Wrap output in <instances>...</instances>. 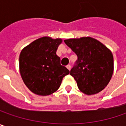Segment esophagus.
I'll return each instance as SVG.
<instances>
[{"instance_id": "esophagus-1", "label": "esophagus", "mask_w": 126, "mask_h": 126, "mask_svg": "<svg viewBox=\"0 0 126 126\" xmlns=\"http://www.w3.org/2000/svg\"><path fill=\"white\" fill-rule=\"evenodd\" d=\"M66 67H67V68H68V69L69 70H70V68H71V66H70V65H68Z\"/></svg>"}]
</instances>
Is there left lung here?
<instances>
[{"instance_id":"obj_1","label":"left lung","mask_w":126,"mask_h":126,"mask_svg":"<svg viewBox=\"0 0 126 126\" xmlns=\"http://www.w3.org/2000/svg\"><path fill=\"white\" fill-rule=\"evenodd\" d=\"M64 42L78 56L70 74L77 82L79 90L86 95L103 90L113 73L111 51L91 37L67 39Z\"/></svg>"}]
</instances>
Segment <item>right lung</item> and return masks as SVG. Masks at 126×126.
<instances>
[{
  "mask_svg": "<svg viewBox=\"0 0 126 126\" xmlns=\"http://www.w3.org/2000/svg\"><path fill=\"white\" fill-rule=\"evenodd\" d=\"M61 38H38L27 46L19 57L20 73L24 83L39 95H50L59 88L63 78L69 70L61 65L56 55Z\"/></svg>",
  "mask_w": 126,
  "mask_h": 126,
  "instance_id": "1",
  "label": "right lung"
}]
</instances>
